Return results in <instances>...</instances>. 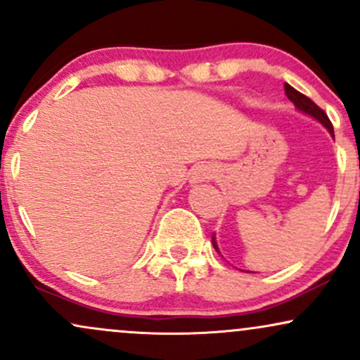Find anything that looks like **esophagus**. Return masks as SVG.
<instances>
[{
    "label": "esophagus",
    "instance_id": "1",
    "mask_svg": "<svg viewBox=\"0 0 360 360\" xmlns=\"http://www.w3.org/2000/svg\"><path fill=\"white\" fill-rule=\"evenodd\" d=\"M213 176H214V171L212 167H201V169H198L196 174H194V179L206 181V179H212Z\"/></svg>",
    "mask_w": 360,
    "mask_h": 360
}]
</instances>
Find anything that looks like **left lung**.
<instances>
[{
	"label": "left lung",
	"mask_w": 360,
	"mask_h": 360,
	"mask_svg": "<svg viewBox=\"0 0 360 360\" xmlns=\"http://www.w3.org/2000/svg\"><path fill=\"white\" fill-rule=\"evenodd\" d=\"M284 93H286V96H288L289 101L295 103L296 108H298L300 111H303V113L309 115V117H313L315 120H318V122H320L321 125H323L326 130H328L330 134H332V137H333V125H332V122H330L328 117H326V113L320 108V106H316L315 103L309 100L308 96H304L303 93H300V91H296L295 88H292V86H289V84H284ZM213 247L218 250L214 238H213Z\"/></svg>",
	"instance_id": "1"
}]
</instances>
